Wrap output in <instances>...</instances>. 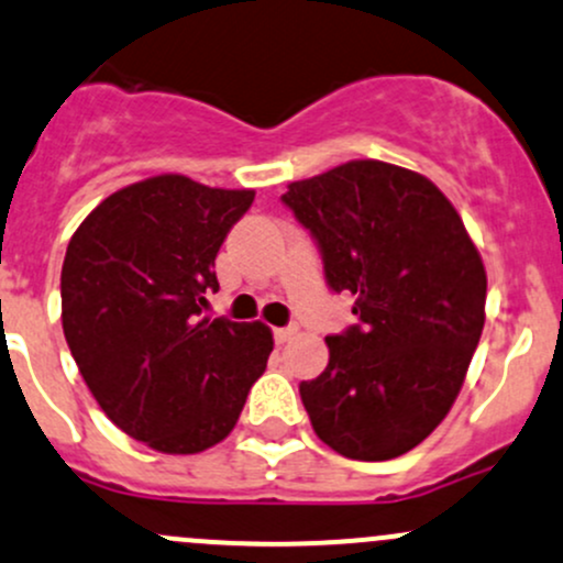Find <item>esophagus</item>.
<instances>
[{
	"instance_id": "1",
	"label": "esophagus",
	"mask_w": 563,
	"mask_h": 563,
	"mask_svg": "<svg viewBox=\"0 0 563 563\" xmlns=\"http://www.w3.org/2000/svg\"><path fill=\"white\" fill-rule=\"evenodd\" d=\"M299 333V325H286V329H275V342L286 344L288 339H294Z\"/></svg>"
}]
</instances>
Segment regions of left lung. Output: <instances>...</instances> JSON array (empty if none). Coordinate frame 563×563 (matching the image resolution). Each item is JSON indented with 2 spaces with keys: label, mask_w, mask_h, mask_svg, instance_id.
Wrapping results in <instances>:
<instances>
[{
  "label": "left lung",
  "mask_w": 563,
  "mask_h": 563,
  "mask_svg": "<svg viewBox=\"0 0 563 563\" xmlns=\"http://www.w3.org/2000/svg\"><path fill=\"white\" fill-rule=\"evenodd\" d=\"M283 202L318 243L331 291L357 325L325 336L329 366L299 395L333 452L385 462L443 422L465 382L486 307V269L430 178L350 159L288 184Z\"/></svg>",
  "instance_id": "left-lung-1"
}]
</instances>
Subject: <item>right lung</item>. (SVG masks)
<instances>
[{
	"mask_svg": "<svg viewBox=\"0 0 563 563\" xmlns=\"http://www.w3.org/2000/svg\"><path fill=\"white\" fill-rule=\"evenodd\" d=\"M251 202L165 173L109 195L69 240L64 336L103 413L154 452L224 441L267 368V325L206 314L216 253Z\"/></svg>",
	"mask_w": 563,
	"mask_h": 563,
	"instance_id": "obj_1",
	"label": "right lung"
}]
</instances>
